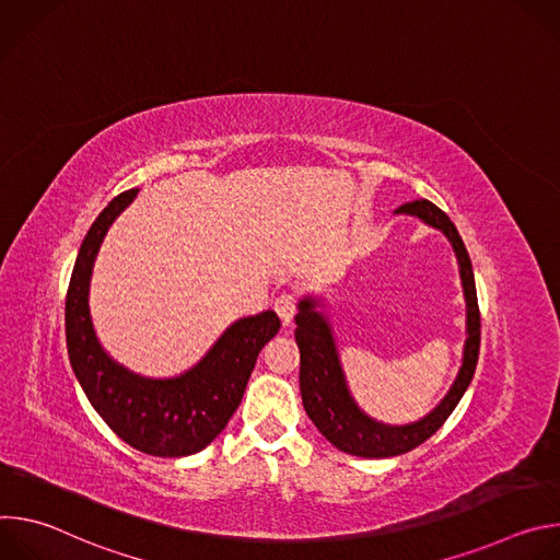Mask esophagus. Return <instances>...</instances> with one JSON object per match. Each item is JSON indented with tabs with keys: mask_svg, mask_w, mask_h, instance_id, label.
Listing matches in <instances>:
<instances>
[{
	"mask_svg": "<svg viewBox=\"0 0 560 560\" xmlns=\"http://www.w3.org/2000/svg\"><path fill=\"white\" fill-rule=\"evenodd\" d=\"M275 310H277L279 318H281V324H283V326H290L292 318H294V312H296V299H294V294H290V292L279 294V296L275 299Z\"/></svg>",
	"mask_w": 560,
	"mask_h": 560,
	"instance_id": "34e87169",
	"label": "esophagus"
}]
</instances>
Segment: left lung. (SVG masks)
I'll use <instances>...</instances> for the list:
<instances>
[{
    "label": "left lung",
    "instance_id": "obj_1",
    "mask_svg": "<svg viewBox=\"0 0 560 560\" xmlns=\"http://www.w3.org/2000/svg\"><path fill=\"white\" fill-rule=\"evenodd\" d=\"M394 214H410L421 219L423 223L441 230L458 261V275L465 296V346L458 374L450 385L447 394L441 398V404L428 412L423 419L406 425H387L372 417H368L354 396L350 394L346 372L341 368L337 341L332 335V326L324 312V301L314 294H305L296 303L294 316V339L301 354V370H299V387L303 408L316 430L322 432L337 450L363 456V458H387L406 454L421 443H425L454 412L458 401L463 398L467 385L471 383L476 361H478V346H481V314H478L476 301V285L471 261L465 250L463 238L450 217L436 208L432 201L421 199L412 203H404L396 208Z\"/></svg>",
    "mask_w": 560,
    "mask_h": 560
}]
</instances>
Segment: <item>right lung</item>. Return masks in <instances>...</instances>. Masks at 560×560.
Listing matches in <instances>:
<instances>
[{
	"label": "right lung",
	"mask_w": 560,
	"mask_h": 560,
	"mask_svg": "<svg viewBox=\"0 0 560 560\" xmlns=\"http://www.w3.org/2000/svg\"><path fill=\"white\" fill-rule=\"evenodd\" d=\"M137 192L117 195L79 248L66 296L68 359L91 406L121 441L150 456L182 458L201 452L228 425L281 322L272 310L236 318L199 363L171 378L141 376L117 363L97 339L89 296L104 236Z\"/></svg>",
	"instance_id": "1"
}]
</instances>
